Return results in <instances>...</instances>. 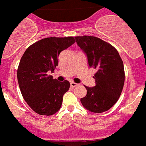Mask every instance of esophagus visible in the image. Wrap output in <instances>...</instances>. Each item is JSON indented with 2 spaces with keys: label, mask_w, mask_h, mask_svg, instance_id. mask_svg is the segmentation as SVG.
Listing matches in <instances>:
<instances>
[{
  "label": "esophagus",
  "mask_w": 146,
  "mask_h": 146,
  "mask_svg": "<svg viewBox=\"0 0 146 146\" xmlns=\"http://www.w3.org/2000/svg\"><path fill=\"white\" fill-rule=\"evenodd\" d=\"M76 86H78V84H76V83L74 82H70V86H71V87H76Z\"/></svg>",
  "instance_id": "34e87169"
}]
</instances>
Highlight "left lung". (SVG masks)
<instances>
[{
	"label": "left lung",
	"instance_id": "1",
	"mask_svg": "<svg viewBox=\"0 0 146 146\" xmlns=\"http://www.w3.org/2000/svg\"><path fill=\"white\" fill-rule=\"evenodd\" d=\"M76 41L86 54L89 68L96 69V85L85 86L86 95L83 106L93 113H102L117 102L124 84V64L118 51L107 42L94 36H77Z\"/></svg>",
	"mask_w": 146,
	"mask_h": 146
}]
</instances>
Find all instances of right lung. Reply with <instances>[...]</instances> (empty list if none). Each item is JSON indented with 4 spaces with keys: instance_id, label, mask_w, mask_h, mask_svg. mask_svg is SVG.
I'll return each mask as SVG.
<instances>
[{
    "instance_id": "add662e5",
    "label": "right lung",
    "mask_w": 146,
    "mask_h": 146,
    "mask_svg": "<svg viewBox=\"0 0 146 146\" xmlns=\"http://www.w3.org/2000/svg\"><path fill=\"white\" fill-rule=\"evenodd\" d=\"M73 37L46 38L35 42L26 49L17 70V79L22 95L31 108L40 115H51L61 108L62 97L70 85L53 79L58 65V57L75 43Z\"/></svg>"
}]
</instances>
